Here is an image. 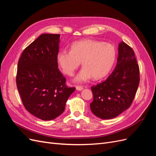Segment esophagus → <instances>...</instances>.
Wrapping results in <instances>:
<instances>
[{
    "label": "esophagus",
    "mask_w": 156,
    "mask_h": 156,
    "mask_svg": "<svg viewBox=\"0 0 156 156\" xmlns=\"http://www.w3.org/2000/svg\"><path fill=\"white\" fill-rule=\"evenodd\" d=\"M83 89V87H81V86H77L76 87V90L78 91H81Z\"/></svg>",
    "instance_id": "obj_1"
}]
</instances>
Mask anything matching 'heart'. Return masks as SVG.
<instances>
[{
	"label": "heart",
	"instance_id": "b5f03b06",
	"mask_svg": "<svg viewBox=\"0 0 156 156\" xmlns=\"http://www.w3.org/2000/svg\"><path fill=\"white\" fill-rule=\"evenodd\" d=\"M116 49L109 43L87 39L75 42L71 51L61 49L57 54V62L63 72L73 75L82 62L83 68L75 77L74 81L84 83L91 78L100 79L105 77L116 60Z\"/></svg>",
	"mask_w": 156,
	"mask_h": 156
}]
</instances>
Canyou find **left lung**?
Masks as SVG:
<instances>
[{"mask_svg": "<svg viewBox=\"0 0 156 156\" xmlns=\"http://www.w3.org/2000/svg\"><path fill=\"white\" fill-rule=\"evenodd\" d=\"M139 68L133 50L124 41L119 45L115 69L108 77L91 87V111L101 119H111L128 108L139 84Z\"/></svg>", "mask_w": 156, "mask_h": 156, "instance_id": "1", "label": "left lung"}]
</instances>
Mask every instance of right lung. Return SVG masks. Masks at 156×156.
Returning a JSON list of instances; mask_svg holds the SVG:
<instances>
[{
  "label": "right lung",
  "mask_w": 156,
  "mask_h": 156,
  "mask_svg": "<svg viewBox=\"0 0 156 156\" xmlns=\"http://www.w3.org/2000/svg\"><path fill=\"white\" fill-rule=\"evenodd\" d=\"M60 34H43L25 49L19 60L16 83L23 105L43 120L60 115L75 88L66 86L58 68Z\"/></svg>",
  "instance_id": "obj_1"
}]
</instances>
